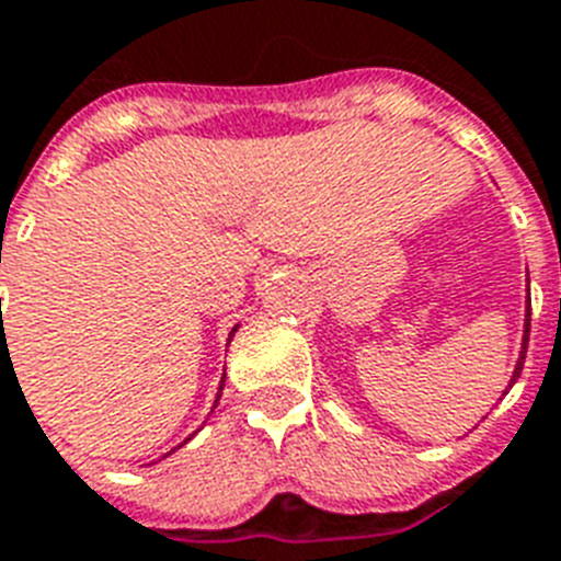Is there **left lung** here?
I'll return each mask as SVG.
<instances>
[{
  "mask_svg": "<svg viewBox=\"0 0 561 561\" xmlns=\"http://www.w3.org/2000/svg\"><path fill=\"white\" fill-rule=\"evenodd\" d=\"M528 317H530V313H528ZM528 333H530V319H528V331H525V345H522L519 362H516V370H513V376H511V385L516 382V379H519V374H522V365H525V353H528Z\"/></svg>",
  "mask_w": 561,
  "mask_h": 561,
  "instance_id": "obj_1",
  "label": "left lung"
}]
</instances>
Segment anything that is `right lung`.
Wrapping results in <instances>:
<instances>
[{
    "instance_id": "obj_1",
    "label": "right lung",
    "mask_w": 561,
    "mask_h": 561,
    "mask_svg": "<svg viewBox=\"0 0 561 561\" xmlns=\"http://www.w3.org/2000/svg\"><path fill=\"white\" fill-rule=\"evenodd\" d=\"M237 331V328H233ZM233 331H230V336H233ZM222 385H225V376H222ZM219 393H222V388H219ZM216 402H219V397H216Z\"/></svg>"
}]
</instances>
